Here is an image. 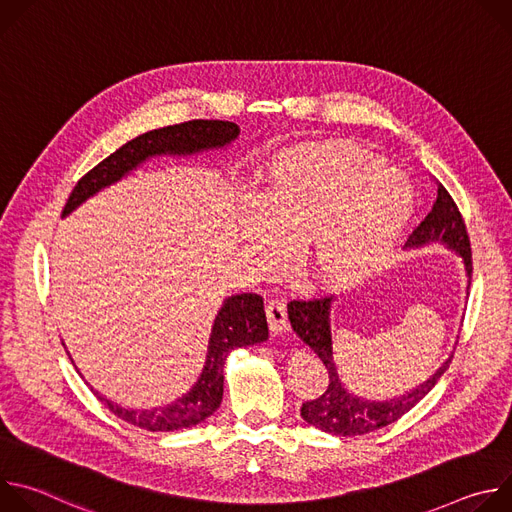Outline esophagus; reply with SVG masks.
Instances as JSON below:
<instances>
[{
	"label": "esophagus",
	"mask_w": 512,
	"mask_h": 512,
	"mask_svg": "<svg viewBox=\"0 0 512 512\" xmlns=\"http://www.w3.org/2000/svg\"><path fill=\"white\" fill-rule=\"evenodd\" d=\"M265 314H267V322H269V330L273 334L277 332H285L287 330V308L283 302L279 300H271L265 308Z\"/></svg>",
	"instance_id": "esophagus-1"
}]
</instances>
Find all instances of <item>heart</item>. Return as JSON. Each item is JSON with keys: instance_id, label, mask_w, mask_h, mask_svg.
Listing matches in <instances>:
<instances>
[{"instance_id": "obj_1", "label": "heart", "mask_w": 512, "mask_h": 512, "mask_svg": "<svg viewBox=\"0 0 512 512\" xmlns=\"http://www.w3.org/2000/svg\"><path fill=\"white\" fill-rule=\"evenodd\" d=\"M245 239L265 267L296 245L306 273L344 287L385 263L415 210L407 174L346 141L291 145L263 168Z\"/></svg>"}]
</instances>
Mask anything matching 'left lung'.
<instances>
[{
  "instance_id": "1",
  "label": "left lung",
  "mask_w": 512,
  "mask_h": 512,
  "mask_svg": "<svg viewBox=\"0 0 512 512\" xmlns=\"http://www.w3.org/2000/svg\"><path fill=\"white\" fill-rule=\"evenodd\" d=\"M435 184H437V198L433 202V208L423 218V223L413 231L405 247L421 249L437 243L454 251L462 259V265L468 277V287H466V294H468L470 277H472V253H470L466 225L448 190L437 180ZM334 302L336 300L330 296V298H320L312 302L294 300L287 304V316H289L291 328H294V332L314 350V354H318V358L324 362V367L328 371L326 391L318 399L306 401L300 413L304 421L332 435H342V437L364 435L397 421L409 409H413L446 373V369L452 362V354L429 379H425L415 389L405 391L399 397L381 401V399H367V397L354 395L342 383L338 364L334 360V338H332Z\"/></svg>"
}]
</instances>
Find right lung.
I'll use <instances>...</instances> for the list:
<instances>
[{
    "label": "right lung",
    "instance_id": "right-lung-1",
    "mask_svg": "<svg viewBox=\"0 0 512 512\" xmlns=\"http://www.w3.org/2000/svg\"><path fill=\"white\" fill-rule=\"evenodd\" d=\"M239 133L241 129L237 123L218 119H194L141 133L135 139L121 145L117 152H113L109 158H105L77 182L75 190L70 192L66 200L62 216H68L91 196L129 176L141 164L152 158H186L202 152L225 150L239 137ZM267 336L269 330L263 310V298L257 294L229 296L212 322L206 360L198 381L192 385L188 393L178 397L174 403L154 409H129L113 403L111 399L95 391L89 383L87 385L105 403L109 411H113L119 419L135 427L148 431L186 429L204 421L221 407L225 362L229 354L235 348L265 342Z\"/></svg>",
    "mask_w": 512,
    "mask_h": 512
}]
</instances>
